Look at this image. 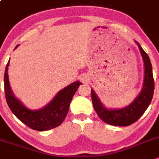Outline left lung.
<instances>
[{"label":"left lung","instance_id":"left-lung-1","mask_svg":"<svg viewBox=\"0 0 159 159\" xmlns=\"http://www.w3.org/2000/svg\"><path fill=\"white\" fill-rule=\"evenodd\" d=\"M137 43L145 66V76L142 91L131 104L122 109L108 110L101 103L93 89L91 90L94 110L103 122L116 126H128L133 124L144 113L150 104L154 93V79L150 59L141 46Z\"/></svg>","mask_w":159,"mask_h":159}]
</instances>
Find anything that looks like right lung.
I'll return each mask as SVG.
<instances>
[{"label": "right lung", "instance_id": "1", "mask_svg": "<svg viewBox=\"0 0 159 159\" xmlns=\"http://www.w3.org/2000/svg\"><path fill=\"white\" fill-rule=\"evenodd\" d=\"M9 63L10 61L5 69L4 91L7 103L12 113L21 122L36 131H47L60 125L65 120L68 113L71 100L82 83L76 81L71 83L61 90L44 107L37 110H31L25 107L13 95L9 83L7 73Z\"/></svg>", "mask_w": 159, "mask_h": 159}]
</instances>
